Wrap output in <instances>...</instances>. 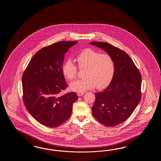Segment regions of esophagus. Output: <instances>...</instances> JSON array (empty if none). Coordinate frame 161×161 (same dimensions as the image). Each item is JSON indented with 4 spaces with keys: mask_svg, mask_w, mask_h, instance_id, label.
Segmentation results:
<instances>
[{
    "mask_svg": "<svg viewBox=\"0 0 161 161\" xmlns=\"http://www.w3.org/2000/svg\"><path fill=\"white\" fill-rule=\"evenodd\" d=\"M84 95V92H77V96L78 97H80V96Z\"/></svg>",
    "mask_w": 161,
    "mask_h": 161,
    "instance_id": "esophagus-1",
    "label": "esophagus"
}]
</instances>
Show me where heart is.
Wrapping results in <instances>:
<instances>
[{"label":"heart","instance_id":"heart-1","mask_svg":"<svg viewBox=\"0 0 161 161\" xmlns=\"http://www.w3.org/2000/svg\"><path fill=\"white\" fill-rule=\"evenodd\" d=\"M76 60L79 69H85V78L69 84L72 91L83 92L96 86L97 89H103L113 79L115 65L109 54L100 53L92 48H86L76 56ZM62 73L66 79L72 80L77 76L78 67L72 60L68 59L63 65Z\"/></svg>","mask_w":161,"mask_h":161}]
</instances>
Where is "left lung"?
Returning a JSON list of instances; mask_svg holds the SVG:
<instances>
[{
    "instance_id": "left-lung-1",
    "label": "left lung",
    "mask_w": 161,
    "mask_h": 161,
    "mask_svg": "<svg viewBox=\"0 0 161 161\" xmlns=\"http://www.w3.org/2000/svg\"><path fill=\"white\" fill-rule=\"evenodd\" d=\"M103 49L114 60L115 69L108 87L96 93L93 116L106 127H114L127 120L134 112L142 97V76L126 52L105 42H91Z\"/></svg>"
}]
</instances>
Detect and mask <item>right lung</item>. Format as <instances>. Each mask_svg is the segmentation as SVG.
<instances>
[{
    "label": "right lung",
    "instance_id": "add662e5",
    "mask_svg": "<svg viewBox=\"0 0 161 161\" xmlns=\"http://www.w3.org/2000/svg\"><path fill=\"white\" fill-rule=\"evenodd\" d=\"M77 41H60L41 48L31 58L22 75L23 101L31 115L47 127H58L72 113L78 97L60 96L68 87L62 73L64 54Z\"/></svg>",
    "mask_w": 161,
    "mask_h": 161
}]
</instances>
